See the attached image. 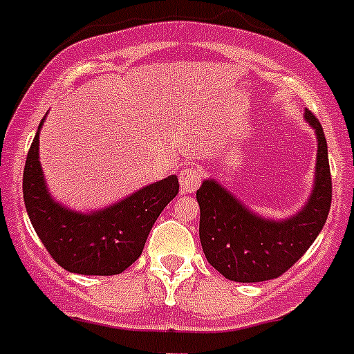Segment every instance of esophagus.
<instances>
[{"instance_id": "1", "label": "esophagus", "mask_w": 354, "mask_h": 354, "mask_svg": "<svg viewBox=\"0 0 354 354\" xmlns=\"http://www.w3.org/2000/svg\"><path fill=\"white\" fill-rule=\"evenodd\" d=\"M201 169L195 166H188L185 167L183 171L180 173V185H181V192L183 194H192L201 185Z\"/></svg>"}]
</instances>
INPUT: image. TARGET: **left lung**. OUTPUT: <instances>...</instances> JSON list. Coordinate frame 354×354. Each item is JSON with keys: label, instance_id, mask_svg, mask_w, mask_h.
<instances>
[{"label": "left lung", "instance_id": "obj_1", "mask_svg": "<svg viewBox=\"0 0 354 354\" xmlns=\"http://www.w3.org/2000/svg\"><path fill=\"white\" fill-rule=\"evenodd\" d=\"M304 119L317 135V167L310 198L296 214L286 219L256 214L212 178L197 190L202 250L225 279L242 283L277 279L310 249L327 221L332 202L327 140L308 109Z\"/></svg>", "mask_w": 354, "mask_h": 354}]
</instances>
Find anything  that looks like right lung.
I'll return each mask as SVG.
<instances>
[{"mask_svg":"<svg viewBox=\"0 0 354 354\" xmlns=\"http://www.w3.org/2000/svg\"><path fill=\"white\" fill-rule=\"evenodd\" d=\"M24 167V202L37 236L62 268L79 275H118L140 257L162 209L180 190L174 174L100 211L81 212L51 197L39 162V131Z\"/></svg>","mask_w":354,"mask_h":354,"instance_id":"add662e5","label":"right lung"}]
</instances>
